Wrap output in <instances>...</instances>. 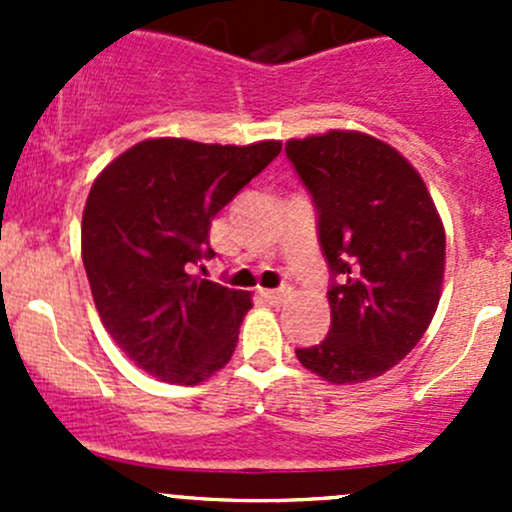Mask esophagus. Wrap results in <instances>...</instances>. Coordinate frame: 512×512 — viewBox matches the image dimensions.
Wrapping results in <instances>:
<instances>
[{
    "label": "esophagus",
    "instance_id": "obj_1",
    "mask_svg": "<svg viewBox=\"0 0 512 512\" xmlns=\"http://www.w3.org/2000/svg\"><path fill=\"white\" fill-rule=\"evenodd\" d=\"M262 297L272 304H282L292 297V289L289 287H280V289H262Z\"/></svg>",
    "mask_w": 512,
    "mask_h": 512
}]
</instances>
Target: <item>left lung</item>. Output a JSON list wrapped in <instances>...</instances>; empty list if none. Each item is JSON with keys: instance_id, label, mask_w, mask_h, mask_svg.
Returning <instances> with one entry per match:
<instances>
[{"instance_id": "1", "label": "left lung", "mask_w": 512, "mask_h": 512, "mask_svg": "<svg viewBox=\"0 0 512 512\" xmlns=\"http://www.w3.org/2000/svg\"><path fill=\"white\" fill-rule=\"evenodd\" d=\"M287 158L312 193L334 282L332 327L297 349L329 384H361L399 364L431 324L446 270V230L418 170L361 131L289 138Z\"/></svg>"}]
</instances>
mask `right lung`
Masks as SVG:
<instances>
[{
	"mask_svg": "<svg viewBox=\"0 0 512 512\" xmlns=\"http://www.w3.org/2000/svg\"><path fill=\"white\" fill-rule=\"evenodd\" d=\"M282 151L148 138L98 173L81 220V257L103 327L151 376L195 386L235 352L252 297L190 275L213 218Z\"/></svg>",
	"mask_w": 512,
	"mask_h": 512,
	"instance_id": "add662e5",
	"label": "right lung"
}]
</instances>
